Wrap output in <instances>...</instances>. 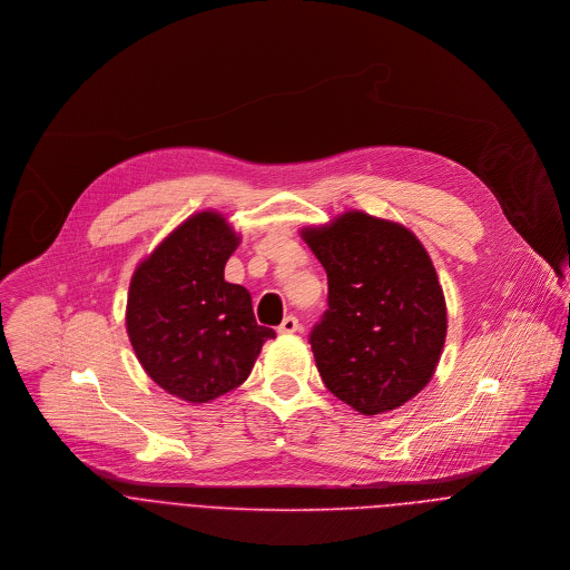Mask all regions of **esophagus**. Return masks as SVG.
I'll return each instance as SVG.
<instances>
[{
	"mask_svg": "<svg viewBox=\"0 0 570 570\" xmlns=\"http://www.w3.org/2000/svg\"><path fill=\"white\" fill-rule=\"evenodd\" d=\"M301 330V323L296 316H285L283 323L278 325V334H294Z\"/></svg>",
	"mask_w": 570,
	"mask_h": 570,
	"instance_id": "obj_1",
	"label": "esophagus"
}]
</instances>
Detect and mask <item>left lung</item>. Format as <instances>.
<instances>
[{
  "instance_id": "1",
  "label": "left lung",
  "mask_w": 570,
  "mask_h": 570,
  "mask_svg": "<svg viewBox=\"0 0 570 570\" xmlns=\"http://www.w3.org/2000/svg\"><path fill=\"white\" fill-rule=\"evenodd\" d=\"M327 274V309L309 332L325 387L361 414L416 396L445 341V301L423 245L403 225L347 212L303 229Z\"/></svg>"
}]
</instances>
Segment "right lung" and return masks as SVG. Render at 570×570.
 I'll list each match as a JSON object with an SVG mask.
<instances>
[{
  "label": "right lung",
  "instance_id": "add662e5",
  "mask_svg": "<svg viewBox=\"0 0 570 570\" xmlns=\"http://www.w3.org/2000/svg\"><path fill=\"white\" fill-rule=\"evenodd\" d=\"M238 236L203 212L171 232L131 278L127 332L145 372L169 394L207 403L252 372L272 327L256 323L252 294L225 281Z\"/></svg>",
  "mask_w": 570,
  "mask_h": 570
}]
</instances>
